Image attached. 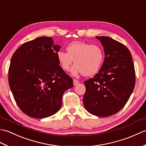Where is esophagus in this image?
Returning <instances> with one entry per match:
<instances>
[{"label":"esophagus","mask_w":146,"mask_h":146,"mask_svg":"<svg viewBox=\"0 0 146 146\" xmlns=\"http://www.w3.org/2000/svg\"><path fill=\"white\" fill-rule=\"evenodd\" d=\"M79 83H80V82L78 81V80H76V79H74V80H73V85H78Z\"/></svg>","instance_id":"obj_1"}]
</instances>
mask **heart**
Here are the masks:
<instances>
[{
  "label": "heart",
  "mask_w": 146,
  "mask_h": 146,
  "mask_svg": "<svg viewBox=\"0 0 146 146\" xmlns=\"http://www.w3.org/2000/svg\"><path fill=\"white\" fill-rule=\"evenodd\" d=\"M66 52L59 51L57 60L64 71H69L73 61L75 64L71 68V73L77 76L82 73L86 76L94 75L103 64L105 53L100 46L82 41H74L67 45Z\"/></svg>",
  "instance_id": "1"
}]
</instances>
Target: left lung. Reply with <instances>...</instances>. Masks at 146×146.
<instances>
[{"label":"left lung","mask_w":146,"mask_h":146,"mask_svg":"<svg viewBox=\"0 0 146 146\" xmlns=\"http://www.w3.org/2000/svg\"><path fill=\"white\" fill-rule=\"evenodd\" d=\"M105 51V60L98 72L85 81L83 104L90 113L105 117L125 106L134 90L135 72L131 52L126 46L106 36L96 37Z\"/></svg>","instance_id":"1"}]
</instances>
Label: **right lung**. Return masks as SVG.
Returning a JSON list of instances; mask_svg holds the SVG:
<instances>
[{
    "mask_svg": "<svg viewBox=\"0 0 146 146\" xmlns=\"http://www.w3.org/2000/svg\"><path fill=\"white\" fill-rule=\"evenodd\" d=\"M60 48L51 37H39L24 42L12 55L9 86L18 107L31 117L42 119L56 113L64 92L73 87L72 78L57 60Z\"/></svg>",
    "mask_w": 146,
    "mask_h": 146,
    "instance_id": "right-lung-1",
    "label": "right lung"
}]
</instances>
